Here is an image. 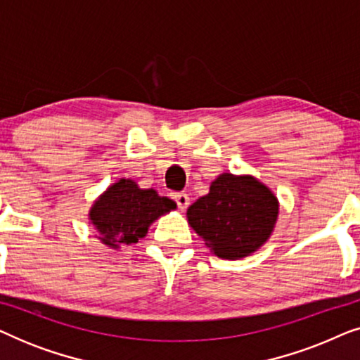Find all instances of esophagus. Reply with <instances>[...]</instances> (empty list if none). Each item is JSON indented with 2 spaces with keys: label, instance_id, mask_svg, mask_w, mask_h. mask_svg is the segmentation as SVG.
Instances as JSON below:
<instances>
[{
  "label": "esophagus",
  "instance_id": "1",
  "mask_svg": "<svg viewBox=\"0 0 360 360\" xmlns=\"http://www.w3.org/2000/svg\"><path fill=\"white\" fill-rule=\"evenodd\" d=\"M175 201H176V205H179V210L180 211H185L186 208H188V205H190V196L186 195V193H176L175 195Z\"/></svg>",
  "mask_w": 360,
  "mask_h": 360
}]
</instances>
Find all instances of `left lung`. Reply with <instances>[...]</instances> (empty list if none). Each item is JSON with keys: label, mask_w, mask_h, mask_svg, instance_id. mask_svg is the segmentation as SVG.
Returning a JSON list of instances; mask_svg holds the SVG:
<instances>
[{"label": "left lung", "mask_w": 360, "mask_h": 360, "mask_svg": "<svg viewBox=\"0 0 360 360\" xmlns=\"http://www.w3.org/2000/svg\"><path fill=\"white\" fill-rule=\"evenodd\" d=\"M274 191L252 175L224 172L211 181L210 193L186 210L188 224L221 259L248 257L262 248L278 219Z\"/></svg>", "instance_id": "1"}]
</instances>
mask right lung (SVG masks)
<instances>
[{
	"label": "right lung",
	"instance_id": "right-lung-1",
	"mask_svg": "<svg viewBox=\"0 0 360 360\" xmlns=\"http://www.w3.org/2000/svg\"><path fill=\"white\" fill-rule=\"evenodd\" d=\"M175 208V201L154 188H139L134 180L120 179L93 201L88 219L103 244L120 249L146 238L150 224Z\"/></svg>",
	"mask_w": 360,
	"mask_h": 360
}]
</instances>
